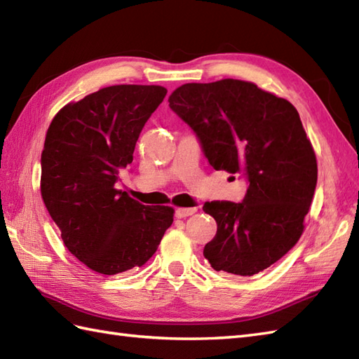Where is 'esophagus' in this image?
Returning a JSON list of instances; mask_svg holds the SVG:
<instances>
[{"mask_svg":"<svg viewBox=\"0 0 359 359\" xmlns=\"http://www.w3.org/2000/svg\"><path fill=\"white\" fill-rule=\"evenodd\" d=\"M196 212V208H177L176 210V217L177 219H185L193 215Z\"/></svg>","mask_w":359,"mask_h":359,"instance_id":"esophagus-1","label":"esophagus"}]
</instances>
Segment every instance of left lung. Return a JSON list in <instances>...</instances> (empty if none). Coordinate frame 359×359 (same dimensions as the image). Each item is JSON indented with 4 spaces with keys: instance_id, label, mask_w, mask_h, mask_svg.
I'll use <instances>...</instances> for the list:
<instances>
[{
    "instance_id": "left-lung-1",
    "label": "left lung",
    "mask_w": 359,
    "mask_h": 359,
    "mask_svg": "<svg viewBox=\"0 0 359 359\" xmlns=\"http://www.w3.org/2000/svg\"><path fill=\"white\" fill-rule=\"evenodd\" d=\"M168 102L194 130L214 170L243 172L249 182L241 203L203 205L217 222L205 258L240 277L269 268L302 237L318 177L297 108L240 79L183 84Z\"/></svg>"
}]
</instances>
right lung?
<instances>
[{
    "label": "right lung",
    "mask_w": 359,
    "mask_h": 359,
    "mask_svg": "<svg viewBox=\"0 0 359 359\" xmlns=\"http://www.w3.org/2000/svg\"><path fill=\"white\" fill-rule=\"evenodd\" d=\"M161 86H111L56 113L41 154V196L65 248L91 271L145 264L171 226V206H145L116 188L133 162Z\"/></svg>",
    "instance_id": "add662e5"
}]
</instances>
